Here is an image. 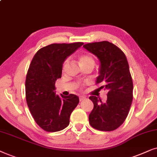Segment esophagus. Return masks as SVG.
<instances>
[{
	"label": "esophagus",
	"mask_w": 157,
	"mask_h": 157,
	"mask_svg": "<svg viewBox=\"0 0 157 157\" xmlns=\"http://www.w3.org/2000/svg\"><path fill=\"white\" fill-rule=\"evenodd\" d=\"M85 99H86V97H85V96H80V101H82Z\"/></svg>",
	"instance_id": "1"
}]
</instances>
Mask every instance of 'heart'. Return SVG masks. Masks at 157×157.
Here are the masks:
<instances>
[{
	"instance_id": "1",
	"label": "heart",
	"mask_w": 157,
	"mask_h": 157,
	"mask_svg": "<svg viewBox=\"0 0 157 157\" xmlns=\"http://www.w3.org/2000/svg\"><path fill=\"white\" fill-rule=\"evenodd\" d=\"M79 60H80V64L81 66L82 65H90L93 67L94 65H95V61H94L93 58L90 56L89 54H82V55L80 56L79 57ZM68 60H66L64 62V67H65L67 64Z\"/></svg>"
}]
</instances>
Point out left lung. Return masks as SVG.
I'll return each mask as SVG.
<instances>
[{
  "label": "left lung",
  "mask_w": 157,
  "mask_h": 157,
  "mask_svg": "<svg viewBox=\"0 0 157 157\" xmlns=\"http://www.w3.org/2000/svg\"><path fill=\"white\" fill-rule=\"evenodd\" d=\"M83 47L100 62L95 81L100 87L98 90L108 91L105 103L96 96L89 98L94 104L89 123L98 130L114 131L126 120L133 100V81L126 57L118 47L106 41L87 44Z\"/></svg>",
  "instance_id": "1"
}]
</instances>
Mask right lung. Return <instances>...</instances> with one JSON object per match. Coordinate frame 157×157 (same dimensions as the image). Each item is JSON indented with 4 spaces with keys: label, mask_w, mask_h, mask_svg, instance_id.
Instances as JSON below:
<instances>
[{
    "label": "right lung",
    "mask_w": 157,
    "mask_h": 157,
    "mask_svg": "<svg viewBox=\"0 0 157 157\" xmlns=\"http://www.w3.org/2000/svg\"><path fill=\"white\" fill-rule=\"evenodd\" d=\"M83 44L48 45L36 52L29 66L26 79V103L36 124L48 132L67 127L70 115L78 105V96L56 95L54 85L62 77L64 62Z\"/></svg>",
    "instance_id": "right-lung-1"
}]
</instances>
